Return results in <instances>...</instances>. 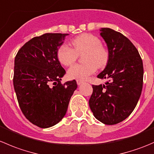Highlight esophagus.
<instances>
[{"label":"esophagus","mask_w":154,"mask_h":154,"mask_svg":"<svg viewBox=\"0 0 154 154\" xmlns=\"http://www.w3.org/2000/svg\"><path fill=\"white\" fill-rule=\"evenodd\" d=\"M77 83L78 86H80L81 84H83V81H82V80H77Z\"/></svg>","instance_id":"34e87169"}]
</instances>
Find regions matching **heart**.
<instances>
[{
    "instance_id": "b5f03b06",
    "label": "heart",
    "mask_w": 154,
    "mask_h": 154,
    "mask_svg": "<svg viewBox=\"0 0 154 154\" xmlns=\"http://www.w3.org/2000/svg\"><path fill=\"white\" fill-rule=\"evenodd\" d=\"M72 48L66 44L60 46L57 56L59 62L65 66L72 65L78 55H83V64H76L68 70L69 78L86 80L94 74L97 68H102L106 66L109 60L108 51L101 45V42L96 35L83 33L71 42Z\"/></svg>"
}]
</instances>
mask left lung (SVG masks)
Here are the masks:
<instances>
[{
	"instance_id": "left-lung-1",
	"label": "left lung",
	"mask_w": 154,
	"mask_h": 154,
	"mask_svg": "<svg viewBox=\"0 0 154 154\" xmlns=\"http://www.w3.org/2000/svg\"><path fill=\"white\" fill-rule=\"evenodd\" d=\"M100 35L108 48L109 60L97 77L107 81L92 85L88 103L97 120L112 125L125 120L139 101L143 86V63L138 50L123 34L101 28Z\"/></svg>"
}]
</instances>
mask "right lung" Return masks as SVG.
<instances>
[{"mask_svg":"<svg viewBox=\"0 0 154 154\" xmlns=\"http://www.w3.org/2000/svg\"><path fill=\"white\" fill-rule=\"evenodd\" d=\"M68 35L45 33L34 37L15 56L13 85L18 104L29 122L41 128L53 127L63 119L77 88L74 80L61 83L66 71L57 53Z\"/></svg>","mask_w":154,"mask_h":154,"instance_id":"add662e5","label":"right lung"}]
</instances>
